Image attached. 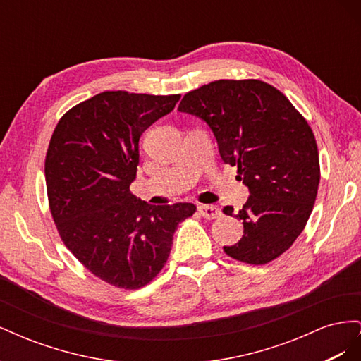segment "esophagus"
Returning <instances> with one entry per match:
<instances>
[{
	"label": "esophagus",
	"instance_id": "34e87169",
	"mask_svg": "<svg viewBox=\"0 0 361 361\" xmlns=\"http://www.w3.org/2000/svg\"><path fill=\"white\" fill-rule=\"evenodd\" d=\"M199 212H200L202 216L207 218V220H214V218H218L221 215V211L214 204H200Z\"/></svg>",
	"mask_w": 361,
	"mask_h": 361
}]
</instances>
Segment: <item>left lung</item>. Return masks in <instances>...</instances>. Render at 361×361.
Listing matches in <instances>:
<instances>
[{
	"mask_svg": "<svg viewBox=\"0 0 361 361\" xmlns=\"http://www.w3.org/2000/svg\"><path fill=\"white\" fill-rule=\"evenodd\" d=\"M179 111L203 118L221 159L238 167L250 197L235 215L239 243L224 253L248 265L269 264L309 221L321 179L319 154L307 120L276 87L260 80H218L188 92ZM226 215L233 214L226 206Z\"/></svg>",
	"mask_w": 361,
	"mask_h": 361,
	"instance_id": "obj_1",
	"label": "left lung"
}]
</instances>
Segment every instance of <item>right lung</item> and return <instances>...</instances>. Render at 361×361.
<instances>
[{"label": "right lung", "mask_w": 361, "mask_h": 361, "mask_svg": "<svg viewBox=\"0 0 361 361\" xmlns=\"http://www.w3.org/2000/svg\"><path fill=\"white\" fill-rule=\"evenodd\" d=\"M180 94L102 92L72 106L54 129L47 158L48 203L61 241L93 276L133 290L169 259L192 203L150 206L130 192L141 134Z\"/></svg>", "instance_id": "add662e5"}]
</instances>
